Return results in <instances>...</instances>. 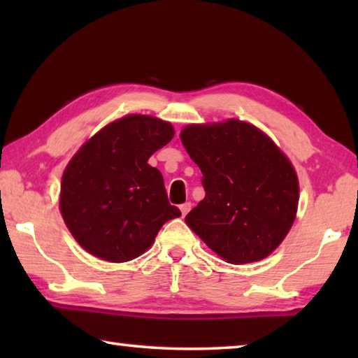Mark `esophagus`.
<instances>
[{
    "instance_id": "1",
    "label": "esophagus",
    "mask_w": 358,
    "mask_h": 358,
    "mask_svg": "<svg viewBox=\"0 0 358 358\" xmlns=\"http://www.w3.org/2000/svg\"><path fill=\"white\" fill-rule=\"evenodd\" d=\"M180 210H181V215L186 216V215H187V211L191 210V202H185V203H181V205H180Z\"/></svg>"
}]
</instances>
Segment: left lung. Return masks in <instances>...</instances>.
<instances>
[{"mask_svg":"<svg viewBox=\"0 0 358 358\" xmlns=\"http://www.w3.org/2000/svg\"><path fill=\"white\" fill-rule=\"evenodd\" d=\"M202 172L203 201L185 221L229 264L262 260L292 227L299 205L294 166L271 138L240 120L181 131Z\"/></svg>","mask_w":358,"mask_h":358,"instance_id":"1","label":"left lung"}]
</instances>
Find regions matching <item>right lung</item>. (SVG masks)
Returning a JSON list of instances; mask_svg holds the SVG:
<instances>
[{"label":"right lung","mask_w":358,"mask_h":358,"mask_svg":"<svg viewBox=\"0 0 358 358\" xmlns=\"http://www.w3.org/2000/svg\"><path fill=\"white\" fill-rule=\"evenodd\" d=\"M171 123L126 115L82 145L62 180L66 226L85 251L128 262L153 245L162 224L181 216L150 156L173 137Z\"/></svg>","instance_id":"right-lung-1"}]
</instances>
